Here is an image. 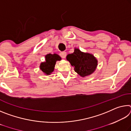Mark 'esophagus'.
I'll list each match as a JSON object with an SVG mask.
<instances>
[{
	"instance_id": "34e87169",
	"label": "esophagus",
	"mask_w": 131,
	"mask_h": 131,
	"mask_svg": "<svg viewBox=\"0 0 131 131\" xmlns=\"http://www.w3.org/2000/svg\"><path fill=\"white\" fill-rule=\"evenodd\" d=\"M60 56L62 58H65L66 57V52L65 51H63V52H61L60 53Z\"/></svg>"
}]
</instances>
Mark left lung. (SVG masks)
Wrapping results in <instances>:
<instances>
[{
  "label": "left lung",
  "mask_w": 131,
  "mask_h": 131,
  "mask_svg": "<svg viewBox=\"0 0 131 131\" xmlns=\"http://www.w3.org/2000/svg\"><path fill=\"white\" fill-rule=\"evenodd\" d=\"M66 59L73 66L75 72L83 77L91 74L97 65V59L94 55L81 52L78 48H74L73 53L68 54Z\"/></svg>",
  "instance_id": "1"
}]
</instances>
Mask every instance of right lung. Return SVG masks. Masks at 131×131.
I'll return each instance as SVG.
<instances>
[{"instance_id": "obj_1", "label": "right lung", "mask_w": 131, "mask_h": 131, "mask_svg": "<svg viewBox=\"0 0 131 131\" xmlns=\"http://www.w3.org/2000/svg\"><path fill=\"white\" fill-rule=\"evenodd\" d=\"M46 61L41 62L40 69L44 73L50 75L54 70V67L57 61L61 60V58L57 54H48L45 56Z\"/></svg>"}]
</instances>
